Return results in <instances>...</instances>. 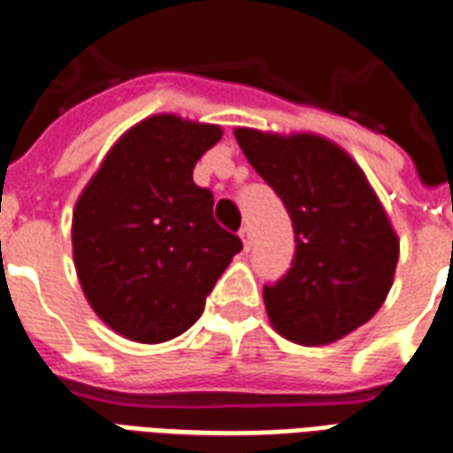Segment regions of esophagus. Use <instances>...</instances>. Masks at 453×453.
<instances>
[{
  "label": "esophagus",
  "mask_w": 453,
  "mask_h": 453,
  "mask_svg": "<svg viewBox=\"0 0 453 453\" xmlns=\"http://www.w3.org/2000/svg\"><path fill=\"white\" fill-rule=\"evenodd\" d=\"M240 240H242L244 247L252 244V230H250V226H242V230H240Z\"/></svg>",
  "instance_id": "1"
}]
</instances>
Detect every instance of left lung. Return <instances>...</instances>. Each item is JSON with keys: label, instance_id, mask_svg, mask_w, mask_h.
Here are the masks:
<instances>
[{"label": "left lung", "instance_id": "left-lung-1", "mask_svg": "<svg viewBox=\"0 0 453 453\" xmlns=\"http://www.w3.org/2000/svg\"><path fill=\"white\" fill-rule=\"evenodd\" d=\"M235 139L293 220V266L264 288L271 326L326 346L367 324L394 283L398 235L363 167L319 134L237 127Z\"/></svg>", "mask_w": 453, "mask_h": 453}]
</instances>
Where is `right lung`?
Here are the masks:
<instances>
[{
    "mask_svg": "<svg viewBox=\"0 0 453 453\" xmlns=\"http://www.w3.org/2000/svg\"><path fill=\"white\" fill-rule=\"evenodd\" d=\"M218 124L150 115L107 150L72 218L76 276L119 336L163 343L199 319L206 295L242 242L213 220V194L194 184Z\"/></svg>",
    "mask_w": 453,
    "mask_h": 453,
    "instance_id": "obj_1",
    "label": "right lung"
}]
</instances>
